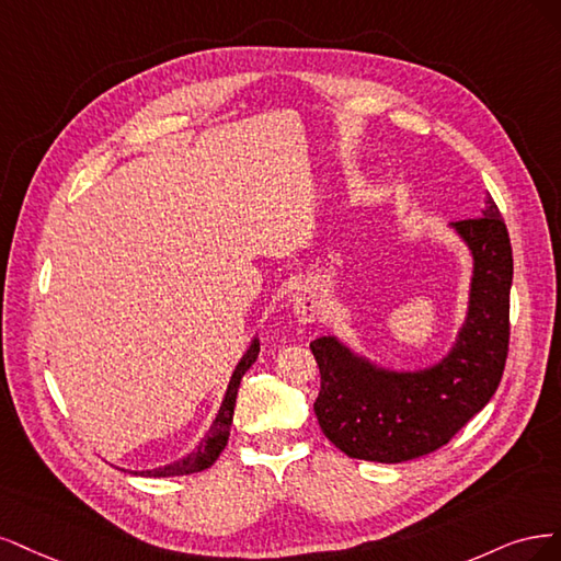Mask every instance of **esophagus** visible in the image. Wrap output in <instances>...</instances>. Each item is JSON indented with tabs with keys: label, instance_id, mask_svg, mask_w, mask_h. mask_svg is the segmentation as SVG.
Masks as SVG:
<instances>
[{
	"label": "esophagus",
	"instance_id": "34e87169",
	"mask_svg": "<svg viewBox=\"0 0 561 561\" xmlns=\"http://www.w3.org/2000/svg\"><path fill=\"white\" fill-rule=\"evenodd\" d=\"M321 312V298L314 291L312 286H305L300 291L294 296V314L298 317V321L302 323H312L317 321Z\"/></svg>",
	"mask_w": 561,
	"mask_h": 561
}]
</instances>
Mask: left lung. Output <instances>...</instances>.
I'll return each mask as SVG.
<instances>
[{"mask_svg":"<svg viewBox=\"0 0 561 561\" xmlns=\"http://www.w3.org/2000/svg\"><path fill=\"white\" fill-rule=\"evenodd\" d=\"M473 254L466 321L436 366L399 373L354 354L335 335L310 342L321 389L319 426L352 459L401 463L447 445L499 389L511 337L513 249L486 193L482 216L451 224Z\"/></svg>","mask_w":561,"mask_h":561,"instance_id":"obj_1","label":"left lung"}]
</instances>
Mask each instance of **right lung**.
<instances>
[{
    "label": "right lung",
    "mask_w": 561,
    "mask_h": 561,
    "mask_svg": "<svg viewBox=\"0 0 561 561\" xmlns=\"http://www.w3.org/2000/svg\"><path fill=\"white\" fill-rule=\"evenodd\" d=\"M261 352L259 340L254 337L251 340L249 350L244 352V356L240 358V364L234 366V373L230 377V385L226 389L224 396V403L219 408V414H216V420L211 422L207 436L197 443V447L186 455L184 459H179L174 463H168L162 468H153V471H139V476H147V478H168V476H191V473H201L205 468H209L219 455L224 451L228 436H230V424H232V412H234V399H238V389H240V379L244 377V373L254 364L256 356ZM137 476V471H135Z\"/></svg>",
    "instance_id": "add662e5"
}]
</instances>
